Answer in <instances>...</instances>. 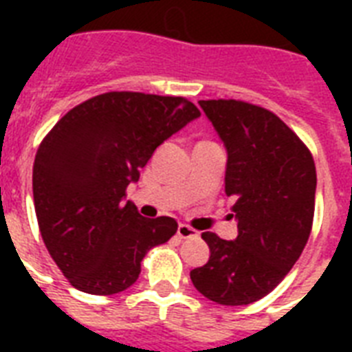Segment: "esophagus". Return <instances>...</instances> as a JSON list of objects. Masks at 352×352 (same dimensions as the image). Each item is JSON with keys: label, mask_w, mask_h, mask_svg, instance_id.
Instances as JSON below:
<instances>
[{"label": "esophagus", "mask_w": 352, "mask_h": 352, "mask_svg": "<svg viewBox=\"0 0 352 352\" xmlns=\"http://www.w3.org/2000/svg\"><path fill=\"white\" fill-rule=\"evenodd\" d=\"M177 235H179L181 239H192V237H199V232L193 230L192 226L179 225V228H177Z\"/></svg>", "instance_id": "obj_1"}]
</instances>
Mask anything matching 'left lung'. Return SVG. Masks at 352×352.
<instances>
[{
    "label": "left lung",
    "instance_id": "obj_1",
    "mask_svg": "<svg viewBox=\"0 0 352 352\" xmlns=\"http://www.w3.org/2000/svg\"><path fill=\"white\" fill-rule=\"evenodd\" d=\"M199 106L226 146L225 192L234 201L237 237L204 232L210 259L190 278L219 305H248L272 292L305 248L316 166L301 138L265 107L223 98Z\"/></svg>",
    "mask_w": 352,
    "mask_h": 352
}]
</instances>
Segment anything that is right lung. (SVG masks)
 Segmentation results:
<instances>
[{"mask_svg": "<svg viewBox=\"0 0 352 352\" xmlns=\"http://www.w3.org/2000/svg\"><path fill=\"white\" fill-rule=\"evenodd\" d=\"M197 117L182 96L111 91L73 107L41 140L32 168L36 217L74 289L126 290L148 250L175 234V219H146L126 203V188L166 138Z\"/></svg>", "mask_w": 352, "mask_h": 352, "instance_id": "add662e5", "label": "right lung"}]
</instances>
